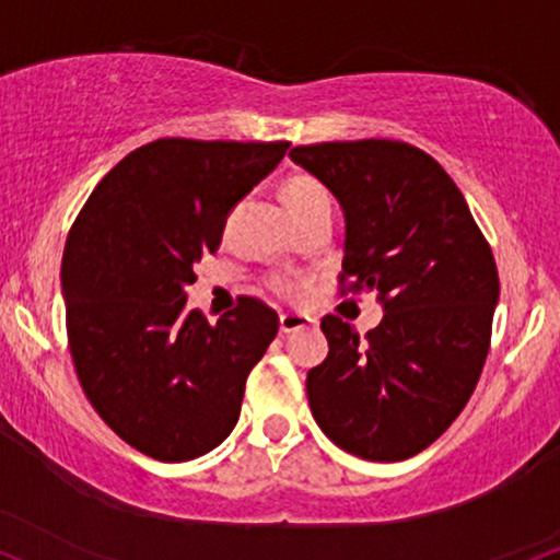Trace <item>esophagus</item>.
<instances>
[{"label": "esophagus", "instance_id": "34e87169", "mask_svg": "<svg viewBox=\"0 0 560 560\" xmlns=\"http://www.w3.org/2000/svg\"><path fill=\"white\" fill-rule=\"evenodd\" d=\"M316 319H312L308 314H280V332L282 335H291L299 332V329L314 327Z\"/></svg>", "mask_w": 560, "mask_h": 560}]
</instances>
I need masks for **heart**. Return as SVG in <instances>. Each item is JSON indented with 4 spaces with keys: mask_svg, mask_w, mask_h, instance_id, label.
Here are the masks:
<instances>
[{
    "mask_svg": "<svg viewBox=\"0 0 560 560\" xmlns=\"http://www.w3.org/2000/svg\"><path fill=\"white\" fill-rule=\"evenodd\" d=\"M282 202H285L293 220H299L306 215V212L316 210V207L329 205V191L324 189L319 178L308 174H293L291 178H285V184H282ZM275 288L282 293L299 291V285L291 280H275Z\"/></svg>",
    "mask_w": 560,
    "mask_h": 560,
    "instance_id": "1",
    "label": "heart"
}]
</instances>
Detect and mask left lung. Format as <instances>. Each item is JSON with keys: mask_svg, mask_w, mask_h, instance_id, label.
I'll use <instances>...</instances> for the list:
<instances>
[{"mask_svg": "<svg viewBox=\"0 0 560 560\" xmlns=\"http://www.w3.org/2000/svg\"><path fill=\"white\" fill-rule=\"evenodd\" d=\"M291 158L342 207L340 282L384 306L365 337L340 316L322 319L329 353L306 376L314 420L355 457L407 459L478 384L501 293L493 252L457 184L412 144H301Z\"/></svg>", "mask_w": 560, "mask_h": 560, "instance_id": "8db88e82", "label": "left lung"}]
</instances>
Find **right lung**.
Returning <instances> with one entry per match:
<instances>
[{"label":"right lung","instance_id":"right-lung-1","mask_svg":"<svg viewBox=\"0 0 560 560\" xmlns=\"http://www.w3.org/2000/svg\"><path fill=\"white\" fill-rule=\"evenodd\" d=\"M291 142L155 140L101 178L74 220L61 295L74 371L116 436L161 462L223 444L248 371L278 335L257 299L210 324L186 308L195 265L215 254L231 210Z\"/></svg>","mask_w":560,"mask_h":560}]
</instances>
